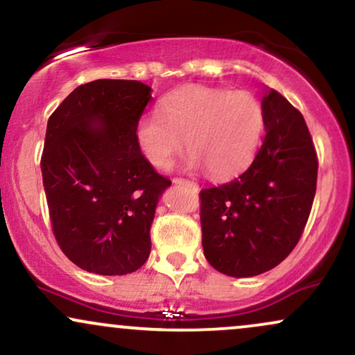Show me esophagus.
I'll return each instance as SVG.
<instances>
[{"label":"esophagus","instance_id":"34e87169","mask_svg":"<svg viewBox=\"0 0 355 355\" xmlns=\"http://www.w3.org/2000/svg\"><path fill=\"white\" fill-rule=\"evenodd\" d=\"M173 183L175 185H189L190 189H193V190L198 189V185L193 180H187V178H182V177H175Z\"/></svg>","mask_w":355,"mask_h":355}]
</instances>
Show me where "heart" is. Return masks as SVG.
Here are the masks:
<instances>
[{"label":"heart","mask_w":355,"mask_h":355,"mask_svg":"<svg viewBox=\"0 0 355 355\" xmlns=\"http://www.w3.org/2000/svg\"><path fill=\"white\" fill-rule=\"evenodd\" d=\"M266 113L250 92L185 87L162 101L160 112L141 115L135 128L140 152L166 168L185 146L190 165L211 177H230L254 160L262 144Z\"/></svg>","instance_id":"heart-1"}]
</instances>
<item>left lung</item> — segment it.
Wrapping results in <instances>:
<instances>
[{"label":"left lung","instance_id":"left-lung-1","mask_svg":"<svg viewBox=\"0 0 355 355\" xmlns=\"http://www.w3.org/2000/svg\"><path fill=\"white\" fill-rule=\"evenodd\" d=\"M266 137L250 166L200 191L202 245L215 270L254 277L299 243L317 189V160L302 113L279 92L262 100Z\"/></svg>","mask_w":355,"mask_h":355}]
</instances>
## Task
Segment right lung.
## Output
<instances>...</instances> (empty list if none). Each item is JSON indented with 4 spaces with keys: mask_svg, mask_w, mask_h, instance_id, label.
I'll list each match as a JSON object with an SVG mask.
<instances>
[{
    "mask_svg": "<svg viewBox=\"0 0 355 355\" xmlns=\"http://www.w3.org/2000/svg\"><path fill=\"white\" fill-rule=\"evenodd\" d=\"M150 92L137 80L89 81L48 120L42 173L53 235L92 274H132L150 255L155 209L172 185L135 140Z\"/></svg>",
    "mask_w": 355,
    "mask_h": 355,
    "instance_id": "1",
    "label": "right lung"
}]
</instances>
